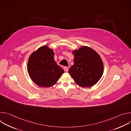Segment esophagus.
<instances>
[{"instance_id":"obj_1","label":"esophagus","mask_w":131,"mask_h":131,"mask_svg":"<svg viewBox=\"0 0 131 131\" xmlns=\"http://www.w3.org/2000/svg\"><path fill=\"white\" fill-rule=\"evenodd\" d=\"M64 71H65V72H67L68 71V68L67 67H64Z\"/></svg>"}]
</instances>
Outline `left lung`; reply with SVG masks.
I'll return each instance as SVG.
<instances>
[{"label":"left lung","mask_w":131,"mask_h":131,"mask_svg":"<svg viewBox=\"0 0 131 131\" xmlns=\"http://www.w3.org/2000/svg\"><path fill=\"white\" fill-rule=\"evenodd\" d=\"M73 65L68 70L76 84L83 88L95 85L101 78L103 71V61L98 53L88 46H82L72 51Z\"/></svg>","instance_id":"left-lung-1"}]
</instances>
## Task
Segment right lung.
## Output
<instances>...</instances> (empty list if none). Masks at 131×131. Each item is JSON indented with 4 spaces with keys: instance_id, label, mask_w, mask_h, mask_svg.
<instances>
[{
    "instance_id": "1",
    "label": "right lung",
    "mask_w": 131,
    "mask_h": 131,
    "mask_svg": "<svg viewBox=\"0 0 131 131\" xmlns=\"http://www.w3.org/2000/svg\"><path fill=\"white\" fill-rule=\"evenodd\" d=\"M53 50L44 45L29 56L27 71L31 80L42 88H49L56 84L64 70L56 63Z\"/></svg>"
}]
</instances>
